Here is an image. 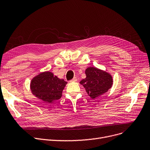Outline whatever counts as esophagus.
<instances>
[{
	"instance_id": "obj_1",
	"label": "esophagus",
	"mask_w": 150,
	"mask_h": 150,
	"mask_svg": "<svg viewBox=\"0 0 150 150\" xmlns=\"http://www.w3.org/2000/svg\"><path fill=\"white\" fill-rule=\"evenodd\" d=\"M77 81V78H76V77H74L72 80H71L70 81V82L71 83V82H76Z\"/></svg>"
}]
</instances>
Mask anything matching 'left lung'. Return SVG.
Listing matches in <instances>:
<instances>
[{
	"label": "left lung",
	"instance_id": "1",
	"mask_svg": "<svg viewBox=\"0 0 150 150\" xmlns=\"http://www.w3.org/2000/svg\"><path fill=\"white\" fill-rule=\"evenodd\" d=\"M86 78L80 83L82 84L89 97L92 98L101 96L111 88L113 80L109 73L95 67H90L86 69Z\"/></svg>",
	"mask_w": 150,
	"mask_h": 150
}]
</instances>
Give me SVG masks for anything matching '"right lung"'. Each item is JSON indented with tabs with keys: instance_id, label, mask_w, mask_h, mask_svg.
I'll return each instance as SVG.
<instances>
[{
	"instance_id": "1",
	"label": "right lung",
	"mask_w": 150,
	"mask_h": 150,
	"mask_svg": "<svg viewBox=\"0 0 150 150\" xmlns=\"http://www.w3.org/2000/svg\"><path fill=\"white\" fill-rule=\"evenodd\" d=\"M67 83L48 71L35 76L30 83V89L36 97L49 103L61 97Z\"/></svg>"
}]
</instances>
